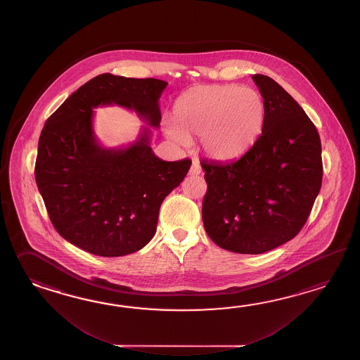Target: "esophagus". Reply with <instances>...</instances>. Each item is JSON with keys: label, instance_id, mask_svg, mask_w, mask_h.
<instances>
[{"label": "esophagus", "instance_id": "esophagus-1", "mask_svg": "<svg viewBox=\"0 0 360 360\" xmlns=\"http://www.w3.org/2000/svg\"><path fill=\"white\" fill-rule=\"evenodd\" d=\"M202 172V169H200V166H199V163L197 161H193L191 163V171H189V175L191 176H197Z\"/></svg>", "mask_w": 360, "mask_h": 360}]
</instances>
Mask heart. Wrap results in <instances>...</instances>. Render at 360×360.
<instances>
[{"label":"heart","instance_id":"obj_1","mask_svg":"<svg viewBox=\"0 0 360 360\" xmlns=\"http://www.w3.org/2000/svg\"><path fill=\"white\" fill-rule=\"evenodd\" d=\"M265 120V101L252 87L200 84L177 98L174 122L165 132L177 146L198 136L203 152L214 161L237 160L252 146Z\"/></svg>","mask_w":360,"mask_h":360}]
</instances>
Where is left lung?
I'll use <instances>...</instances> for the list:
<instances>
[{
  "mask_svg": "<svg viewBox=\"0 0 360 360\" xmlns=\"http://www.w3.org/2000/svg\"><path fill=\"white\" fill-rule=\"evenodd\" d=\"M252 79L265 101L260 136L237 161L202 163L207 234L224 250L245 255L296 237L323 177L321 138L304 109L273 78Z\"/></svg>",
  "mask_w": 360,
  "mask_h": 360,
  "instance_id": "8db88e82",
  "label": "left lung"
}]
</instances>
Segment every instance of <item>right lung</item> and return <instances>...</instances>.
<instances>
[{
  "label": "right lung",
  "mask_w": 360,
  "mask_h": 360,
  "mask_svg": "<svg viewBox=\"0 0 360 360\" xmlns=\"http://www.w3.org/2000/svg\"><path fill=\"white\" fill-rule=\"evenodd\" d=\"M167 84L104 73L47 118L34 176L55 229L72 245L118 257L136 252L154 237L162 202L183 181L191 161H162L152 150V131L146 126L129 146H100L92 109L127 108L158 129V100Z\"/></svg>",
  "instance_id": "add662e5"
}]
</instances>
